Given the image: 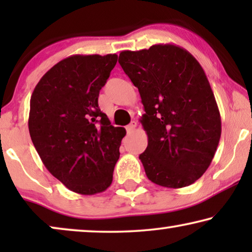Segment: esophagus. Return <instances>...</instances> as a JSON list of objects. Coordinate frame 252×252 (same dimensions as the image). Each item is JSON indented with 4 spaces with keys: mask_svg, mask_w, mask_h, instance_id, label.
I'll return each mask as SVG.
<instances>
[{
    "mask_svg": "<svg viewBox=\"0 0 252 252\" xmlns=\"http://www.w3.org/2000/svg\"><path fill=\"white\" fill-rule=\"evenodd\" d=\"M135 128H136V123L135 122H132L129 124V125L126 126V130H127V133H128V134L133 133L134 129H135Z\"/></svg>",
    "mask_w": 252,
    "mask_h": 252,
    "instance_id": "34e87169",
    "label": "esophagus"
}]
</instances>
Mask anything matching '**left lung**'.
<instances>
[{
    "mask_svg": "<svg viewBox=\"0 0 252 252\" xmlns=\"http://www.w3.org/2000/svg\"><path fill=\"white\" fill-rule=\"evenodd\" d=\"M119 64L139 89L148 147L140 155L148 179L166 188L194 184L208 170L221 135V118L201 64L171 43L124 50Z\"/></svg>",
    "mask_w": 252,
    "mask_h": 252,
    "instance_id": "left-lung-1",
    "label": "left lung"
}]
</instances>
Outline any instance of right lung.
<instances>
[{
  "instance_id": "right-lung-1",
  "label": "right lung",
  "mask_w": 252,
  "mask_h": 252,
  "mask_svg": "<svg viewBox=\"0 0 252 252\" xmlns=\"http://www.w3.org/2000/svg\"><path fill=\"white\" fill-rule=\"evenodd\" d=\"M117 60L116 54L64 58L31 96L29 129L41 160L65 187L81 195L110 187L126 135L98 108L99 91Z\"/></svg>"
}]
</instances>
